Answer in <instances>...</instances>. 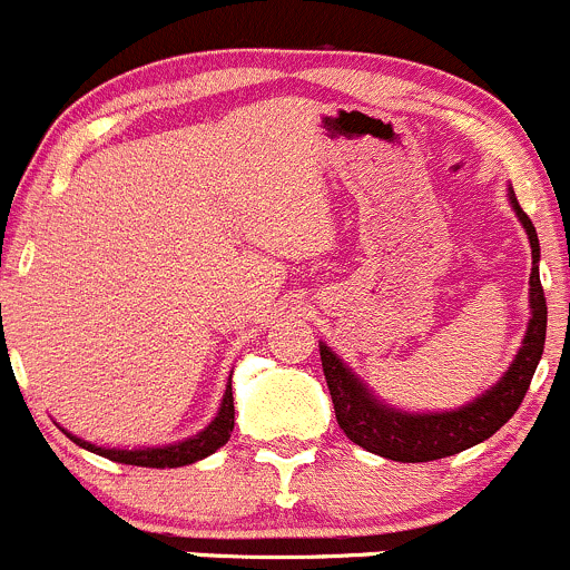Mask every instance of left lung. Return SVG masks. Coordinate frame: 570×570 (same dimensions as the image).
I'll use <instances>...</instances> for the list:
<instances>
[{
  "instance_id": "1",
  "label": "left lung",
  "mask_w": 570,
  "mask_h": 570,
  "mask_svg": "<svg viewBox=\"0 0 570 570\" xmlns=\"http://www.w3.org/2000/svg\"><path fill=\"white\" fill-rule=\"evenodd\" d=\"M507 202L521 222L532 249V274H529V324L523 341L512 357L510 368L499 376L495 385L479 393L469 404L438 413H413L387 404L376 396L368 382L360 380L324 341L318 343L321 365H324L326 387H330L335 419L346 438L365 452L380 454L396 463H430V460L452 458L476 443L488 441L501 430L518 404L523 402L540 363L546 343V296L540 285V240L534 224L521 210L515 190L507 188Z\"/></svg>"
}]
</instances>
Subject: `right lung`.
<instances>
[{"mask_svg": "<svg viewBox=\"0 0 570 570\" xmlns=\"http://www.w3.org/2000/svg\"><path fill=\"white\" fill-rule=\"evenodd\" d=\"M233 426H235V399H233V376H229V385L227 391H224L218 413L213 415V421L205 426V430L185 438V441L166 443V446L110 449V446H96L91 441H82V438L71 435L69 430H63V426H60V430H63L77 446H82L86 452L99 454V458L112 460V463L140 465V469H179V465H190L196 463V460H205L210 458L213 452H218V449L229 441V435H233Z\"/></svg>", "mask_w": 570, "mask_h": 570, "instance_id": "right-lung-1", "label": "right lung"}]
</instances>
